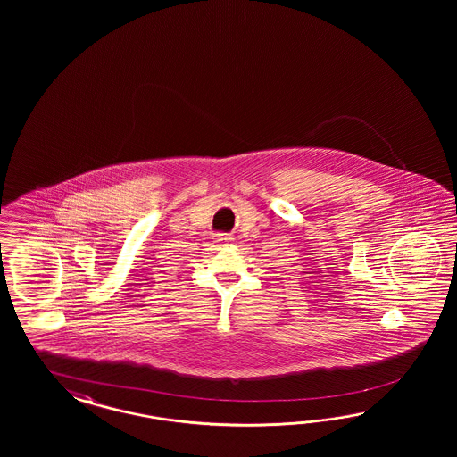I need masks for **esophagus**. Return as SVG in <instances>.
Listing matches in <instances>:
<instances>
[{"instance_id": "esophagus-1", "label": "esophagus", "mask_w": 457, "mask_h": 457, "mask_svg": "<svg viewBox=\"0 0 457 457\" xmlns=\"http://www.w3.org/2000/svg\"><path fill=\"white\" fill-rule=\"evenodd\" d=\"M226 239H228V237H226V236H222V235L216 236V241H226Z\"/></svg>"}]
</instances>
